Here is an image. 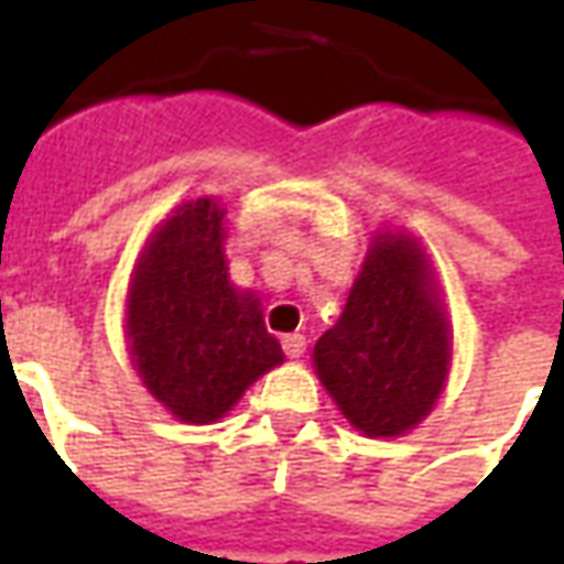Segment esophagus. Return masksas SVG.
Segmentation results:
<instances>
[{"label":"esophagus","instance_id":"34e87169","mask_svg":"<svg viewBox=\"0 0 564 564\" xmlns=\"http://www.w3.org/2000/svg\"><path fill=\"white\" fill-rule=\"evenodd\" d=\"M281 344H283V354L290 356V359H299V356L305 354V347H307L305 335H286Z\"/></svg>","mask_w":564,"mask_h":564}]
</instances>
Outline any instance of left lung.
<instances>
[{"label":"left lung","instance_id":"left-lung-1","mask_svg":"<svg viewBox=\"0 0 564 564\" xmlns=\"http://www.w3.org/2000/svg\"><path fill=\"white\" fill-rule=\"evenodd\" d=\"M314 366L344 416L371 437L402 435L432 411L449 332L411 238L380 235L371 245L341 319L314 347Z\"/></svg>","mask_w":564,"mask_h":564}]
</instances>
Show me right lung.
<instances>
[{"label":"right lung","instance_id":"add662e5","mask_svg":"<svg viewBox=\"0 0 564 564\" xmlns=\"http://www.w3.org/2000/svg\"><path fill=\"white\" fill-rule=\"evenodd\" d=\"M129 338L144 387L184 423L220 420L283 362L257 299L229 283L223 210L210 198L177 208L150 235L132 278Z\"/></svg>","mask_w":564,"mask_h":564}]
</instances>
